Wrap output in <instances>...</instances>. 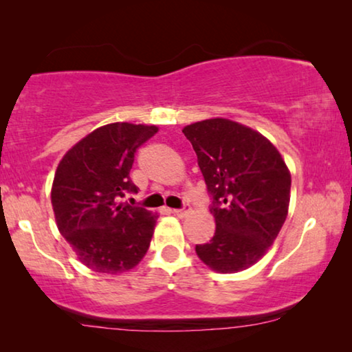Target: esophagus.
I'll list each match as a JSON object with an SVG mask.
<instances>
[{
	"label": "esophagus",
	"instance_id": "obj_1",
	"mask_svg": "<svg viewBox=\"0 0 352 352\" xmlns=\"http://www.w3.org/2000/svg\"><path fill=\"white\" fill-rule=\"evenodd\" d=\"M171 213L175 214V216H177V218H186L187 214H189V208H182V210H171Z\"/></svg>",
	"mask_w": 352,
	"mask_h": 352
}]
</instances>
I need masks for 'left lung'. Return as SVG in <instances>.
<instances>
[{"mask_svg": "<svg viewBox=\"0 0 352 352\" xmlns=\"http://www.w3.org/2000/svg\"><path fill=\"white\" fill-rule=\"evenodd\" d=\"M213 195L216 230L195 252L211 271L240 272L261 259L280 232L292 175L277 147L256 129L208 118L182 129Z\"/></svg>", "mask_w": 352, "mask_h": 352, "instance_id": "obj_1", "label": "left lung"}]
</instances>
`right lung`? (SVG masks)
Segmentation results:
<instances>
[{"instance_id":"right-lung-1","label":"right lung","mask_w":352,"mask_h":352,"mask_svg":"<svg viewBox=\"0 0 352 352\" xmlns=\"http://www.w3.org/2000/svg\"><path fill=\"white\" fill-rule=\"evenodd\" d=\"M157 131L155 124H104L57 165L51 187L57 229L91 271L122 274L146 256L158 213L118 200L138 192L129 179L134 152Z\"/></svg>"}]
</instances>
